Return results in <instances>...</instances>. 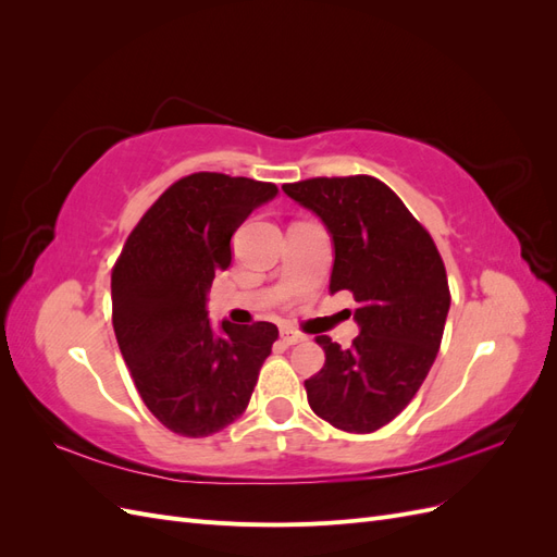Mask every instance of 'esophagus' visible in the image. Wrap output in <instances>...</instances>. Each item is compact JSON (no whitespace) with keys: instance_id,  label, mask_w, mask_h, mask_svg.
<instances>
[{"instance_id":"34e87169","label":"esophagus","mask_w":557,"mask_h":557,"mask_svg":"<svg viewBox=\"0 0 557 557\" xmlns=\"http://www.w3.org/2000/svg\"><path fill=\"white\" fill-rule=\"evenodd\" d=\"M305 339H307V336L295 332V330H281V342H283L285 346H295V344L305 342Z\"/></svg>"}]
</instances>
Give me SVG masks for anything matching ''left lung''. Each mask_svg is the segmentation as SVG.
<instances>
[{"mask_svg":"<svg viewBox=\"0 0 557 557\" xmlns=\"http://www.w3.org/2000/svg\"><path fill=\"white\" fill-rule=\"evenodd\" d=\"M334 246L330 293L350 290L360 334L350 348L320 334L325 364L305 381L315 416L344 432H376L407 407L440 350L450 307L444 260L430 232L374 176L285 183Z\"/></svg>","mask_w":557,"mask_h":557,"instance_id":"obj_1","label":"left lung"}]
</instances>
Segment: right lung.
I'll return each instance as SVG.
<instances>
[{"mask_svg":"<svg viewBox=\"0 0 557 557\" xmlns=\"http://www.w3.org/2000/svg\"><path fill=\"white\" fill-rule=\"evenodd\" d=\"M274 183L199 172L176 181L127 237L111 274L113 330L134 385L160 423L209 436L237 420L272 352L274 323L215 330L207 293L232 262L230 239Z\"/></svg>","mask_w":557,"mask_h":557,"instance_id":"obj_1","label":"right lung"}]
</instances>
